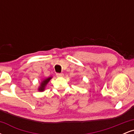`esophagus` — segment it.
Segmentation results:
<instances>
[{
	"label": "esophagus",
	"mask_w": 134,
	"mask_h": 134,
	"mask_svg": "<svg viewBox=\"0 0 134 134\" xmlns=\"http://www.w3.org/2000/svg\"><path fill=\"white\" fill-rule=\"evenodd\" d=\"M56 76L58 77H62L64 76V74L63 73H57Z\"/></svg>",
	"instance_id": "obj_1"
}]
</instances>
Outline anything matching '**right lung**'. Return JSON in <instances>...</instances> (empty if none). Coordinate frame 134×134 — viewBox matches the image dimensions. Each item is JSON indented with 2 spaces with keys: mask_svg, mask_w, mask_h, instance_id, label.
Instances as JSON below:
<instances>
[{
  "mask_svg": "<svg viewBox=\"0 0 134 134\" xmlns=\"http://www.w3.org/2000/svg\"><path fill=\"white\" fill-rule=\"evenodd\" d=\"M51 79H52V77H48V78H47V79L43 80V81H42V82L41 83L40 87H39V91H43L44 90V87H45V86H46V85H47V83L49 82V81H50Z\"/></svg>",
  "mask_w": 134,
  "mask_h": 134,
  "instance_id": "add662e5",
  "label": "right lung"
}]
</instances>
